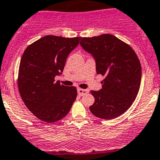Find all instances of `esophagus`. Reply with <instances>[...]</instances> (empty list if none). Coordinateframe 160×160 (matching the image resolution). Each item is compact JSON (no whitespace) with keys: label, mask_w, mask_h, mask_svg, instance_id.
<instances>
[{"label":"esophagus","mask_w":160,"mask_h":160,"mask_svg":"<svg viewBox=\"0 0 160 160\" xmlns=\"http://www.w3.org/2000/svg\"><path fill=\"white\" fill-rule=\"evenodd\" d=\"M89 91L87 89H78V93L79 96H84L86 94L88 93Z\"/></svg>","instance_id":"34e87169"}]
</instances>
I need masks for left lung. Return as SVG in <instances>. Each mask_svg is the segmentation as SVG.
Returning a JSON list of instances; mask_svg holds the SVG:
<instances>
[{"instance_id":"8db88e82","label":"left lung","mask_w":160,"mask_h":160,"mask_svg":"<svg viewBox=\"0 0 160 160\" xmlns=\"http://www.w3.org/2000/svg\"><path fill=\"white\" fill-rule=\"evenodd\" d=\"M80 45L93 56L97 73L104 76L102 89L91 90L95 102L89 110L96 117L110 120L127 112L138 96L141 66L130 45L112 34L82 38Z\"/></svg>"}]
</instances>
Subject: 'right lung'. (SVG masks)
Here are the masks:
<instances>
[{"instance_id": "obj_1", "label": "right lung", "mask_w": 160, "mask_h": 160, "mask_svg": "<svg viewBox=\"0 0 160 160\" xmlns=\"http://www.w3.org/2000/svg\"><path fill=\"white\" fill-rule=\"evenodd\" d=\"M81 37L47 35L30 44L21 58L18 89L27 108L46 122L66 116L77 97L74 86L55 82L61 74L69 53L78 45Z\"/></svg>"}]
</instances>
